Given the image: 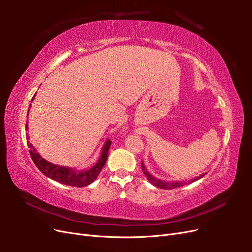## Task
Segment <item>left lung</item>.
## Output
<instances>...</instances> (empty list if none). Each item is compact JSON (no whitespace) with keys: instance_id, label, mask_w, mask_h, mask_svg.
Returning a JSON list of instances; mask_svg holds the SVG:
<instances>
[{"instance_id":"1","label":"left lung","mask_w":252,"mask_h":252,"mask_svg":"<svg viewBox=\"0 0 252 252\" xmlns=\"http://www.w3.org/2000/svg\"><path fill=\"white\" fill-rule=\"evenodd\" d=\"M142 169L144 171V174L146 175V178L148 179V181L151 183V184L154 185V186H156V187H158V188H161V189H173V188L182 187V186H184L186 184L188 185V184H190V183H192V182H195L197 180L202 179L204 175L206 174V173H203V174L199 175V177H195V178L190 179L188 181H171V182H167V181H162V180H159V179L154 177V175H152L150 172H148V170L146 169V167H145L143 162H142Z\"/></svg>"}]
</instances>
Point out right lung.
Wrapping results in <instances>:
<instances>
[{"label": "right lung", "mask_w": 252, "mask_h": 252, "mask_svg": "<svg viewBox=\"0 0 252 252\" xmlns=\"http://www.w3.org/2000/svg\"><path fill=\"white\" fill-rule=\"evenodd\" d=\"M33 98L34 96L32 98V101H33ZM30 107H32V105H29V108ZM26 130L28 131V122L26 124ZM26 139H27V145L29 147L30 157H32L33 163L35 164L37 168H39V170L46 175L47 178L56 182H59L61 184H65L72 187H85L91 184V183L97 178L98 173H100L103 166L105 165L106 161H107L108 151L111 145L110 140H107L105 142L104 146L101 150L100 158H98L97 162L91 167V168L86 170H78L75 168H71V167L59 166L46 161V159L43 158L39 154H37L35 148L32 146V144L29 142L28 133H27Z\"/></svg>", "instance_id": "1"}]
</instances>
